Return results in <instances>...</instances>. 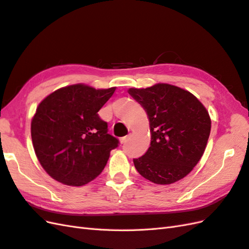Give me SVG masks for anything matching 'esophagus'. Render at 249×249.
I'll return each instance as SVG.
<instances>
[{
	"instance_id": "34e87169",
	"label": "esophagus",
	"mask_w": 249,
	"mask_h": 249,
	"mask_svg": "<svg viewBox=\"0 0 249 249\" xmlns=\"http://www.w3.org/2000/svg\"><path fill=\"white\" fill-rule=\"evenodd\" d=\"M130 136H131V135H130V133H129V135H127V136L123 137V138H121V139H120V142L122 143V144H123V143H125V142L127 141V140H128V139L130 138Z\"/></svg>"
}]
</instances>
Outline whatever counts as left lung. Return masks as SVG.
Returning a JSON list of instances; mask_svg holds the SVG:
<instances>
[{"mask_svg": "<svg viewBox=\"0 0 249 249\" xmlns=\"http://www.w3.org/2000/svg\"><path fill=\"white\" fill-rule=\"evenodd\" d=\"M128 93L147 113L151 133L148 150L133 159L138 173L161 185L183 179L206 148L212 128L206 108L193 93L164 83Z\"/></svg>", "mask_w": 249, "mask_h": 249, "instance_id": "8db88e82", "label": "left lung"}]
</instances>
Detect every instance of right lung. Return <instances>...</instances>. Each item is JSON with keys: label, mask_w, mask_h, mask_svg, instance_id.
<instances>
[{"label": "right lung", "mask_w": 249, "mask_h": 249, "mask_svg": "<svg viewBox=\"0 0 249 249\" xmlns=\"http://www.w3.org/2000/svg\"><path fill=\"white\" fill-rule=\"evenodd\" d=\"M114 90L74 84L50 93L37 106L31 139L37 160L53 179L82 186L104 169L119 140L108 133L98 111Z\"/></svg>", "instance_id": "right-lung-1"}]
</instances>
